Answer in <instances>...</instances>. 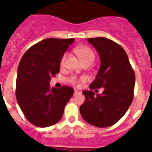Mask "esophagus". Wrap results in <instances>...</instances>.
Instances as JSON below:
<instances>
[{
    "mask_svg": "<svg viewBox=\"0 0 152 152\" xmlns=\"http://www.w3.org/2000/svg\"><path fill=\"white\" fill-rule=\"evenodd\" d=\"M78 94H80V92H79L78 91H77V90H75V92H74V95Z\"/></svg>",
    "mask_w": 152,
    "mask_h": 152,
    "instance_id": "1",
    "label": "esophagus"
}]
</instances>
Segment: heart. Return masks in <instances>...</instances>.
<instances>
[{
	"instance_id": "obj_1",
	"label": "heart",
	"mask_w": 152,
	"mask_h": 152,
	"mask_svg": "<svg viewBox=\"0 0 152 152\" xmlns=\"http://www.w3.org/2000/svg\"><path fill=\"white\" fill-rule=\"evenodd\" d=\"M75 52L80 59V61H82L83 64H87V63H91L92 64L95 59V54L94 52H93L91 49H90L89 47L82 46L78 47L75 49ZM66 59V54L63 55L61 57V61H60V66L63 67L64 64V61ZM68 82L71 83L72 84H77L78 83V80L77 77H72L68 79Z\"/></svg>"
}]
</instances>
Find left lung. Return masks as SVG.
Instances as JSON below:
<instances>
[{
  "label": "left lung",
  "mask_w": 152,
  "mask_h": 152,
  "mask_svg": "<svg viewBox=\"0 0 152 152\" xmlns=\"http://www.w3.org/2000/svg\"><path fill=\"white\" fill-rule=\"evenodd\" d=\"M100 58V68L90 89L103 87L101 94L83 91L85 100L80 107L81 116L92 126L109 127L121 119L131 105L134 96L135 76L124 49L104 37L89 38Z\"/></svg>",
  "instance_id": "1"
}]
</instances>
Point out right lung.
<instances>
[{"label": "right lung", "mask_w": 152, "mask_h": 152, "mask_svg": "<svg viewBox=\"0 0 152 152\" xmlns=\"http://www.w3.org/2000/svg\"><path fill=\"white\" fill-rule=\"evenodd\" d=\"M75 39L49 38L26 51L17 69L16 97L28 121L38 127H48L61 119L64 107L74 89L49 86L51 77L59 73L60 61Z\"/></svg>", "instance_id": "add662e5"}]
</instances>
